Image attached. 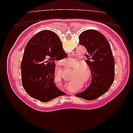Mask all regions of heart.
Here are the masks:
<instances>
[{"label":"heart","mask_w":133,"mask_h":133,"mask_svg":"<svg viewBox=\"0 0 133 133\" xmlns=\"http://www.w3.org/2000/svg\"><path fill=\"white\" fill-rule=\"evenodd\" d=\"M80 62L79 60H76L75 63L74 64V66H78L80 65ZM74 74L76 75L75 79L78 82H82L83 80L84 79V81L85 82H89L90 79L91 78L92 73L90 68L88 67L87 65H80L79 66L76 67L75 69L74 70ZM55 79L59 80V81L62 80L61 76L59 74L55 75ZM74 86V82H70L68 84V88L69 90L73 89Z\"/></svg>","instance_id":"heart-1"}]
</instances>
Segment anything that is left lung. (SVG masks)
Here are the masks:
<instances>
[{
    "label": "left lung",
    "instance_id": "1",
    "mask_svg": "<svg viewBox=\"0 0 133 133\" xmlns=\"http://www.w3.org/2000/svg\"><path fill=\"white\" fill-rule=\"evenodd\" d=\"M79 39L80 45L87 50L85 61L91 71L92 80L90 86L76 96L87 100H94L108 91L114 82V58L108 40L98 31H84Z\"/></svg>",
    "mask_w": 133,
    "mask_h": 133
}]
</instances>
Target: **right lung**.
<instances>
[{"instance_id": "right-lung-1", "label": "right lung", "mask_w": 133, "mask_h": 133, "mask_svg": "<svg viewBox=\"0 0 133 133\" xmlns=\"http://www.w3.org/2000/svg\"><path fill=\"white\" fill-rule=\"evenodd\" d=\"M67 55L58 36L50 30L40 31L28 41L21 63L22 85L28 95L47 102L65 94L53 82L55 62Z\"/></svg>"}]
</instances>
